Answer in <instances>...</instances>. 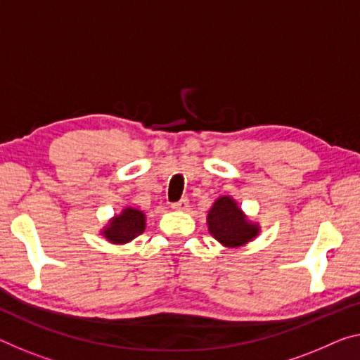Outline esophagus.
Instances as JSON below:
<instances>
[{
    "instance_id": "obj_1",
    "label": "esophagus",
    "mask_w": 360,
    "mask_h": 360,
    "mask_svg": "<svg viewBox=\"0 0 360 360\" xmlns=\"http://www.w3.org/2000/svg\"><path fill=\"white\" fill-rule=\"evenodd\" d=\"M187 207H189V200H187V198H181L179 202H176V203L171 205V208H173V210H179V211L187 210Z\"/></svg>"
}]
</instances>
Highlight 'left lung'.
Returning <instances> with one entry per match:
<instances>
[{
	"label": "left lung",
	"mask_w": 360,
	"mask_h": 360,
	"mask_svg": "<svg viewBox=\"0 0 360 360\" xmlns=\"http://www.w3.org/2000/svg\"><path fill=\"white\" fill-rule=\"evenodd\" d=\"M208 229L226 247H240L258 236V227L245 218L231 197H221L208 213Z\"/></svg>",
	"instance_id": "1"
}]
</instances>
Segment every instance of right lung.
I'll use <instances>...</instances> for the list:
<instances>
[{
    "label": "right lung",
    "mask_w": 360,
    "mask_h": 360,
    "mask_svg": "<svg viewBox=\"0 0 360 360\" xmlns=\"http://www.w3.org/2000/svg\"><path fill=\"white\" fill-rule=\"evenodd\" d=\"M144 213L134 208H127L122 214L110 221V224L104 229V236L112 243H127L144 232Z\"/></svg>",
    "instance_id": "obj_1"
}]
</instances>
